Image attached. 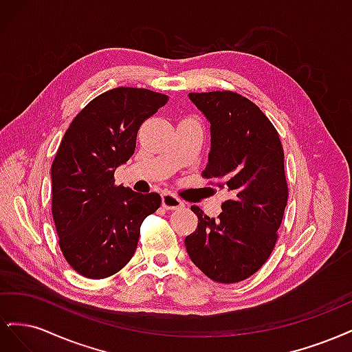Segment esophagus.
<instances>
[{"label":"esophagus","instance_id":"obj_1","mask_svg":"<svg viewBox=\"0 0 352 352\" xmlns=\"http://www.w3.org/2000/svg\"><path fill=\"white\" fill-rule=\"evenodd\" d=\"M162 204L166 210H179L185 206L182 199L170 192H166L162 195Z\"/></svg>","mask_w":352,"mask_h":352}]
</instances>
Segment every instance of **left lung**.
<instances>
[{
  "mask_svg": "<svg viewBox=\"0 0 352 352\" xmlns=\"http://www.w3.org/2000/svg\"><path fill=\"white\" fill-rule=\"evenodd\" d=\"M210 123L211 148L204 177L216 179L230 199L217 219L192 206L198 217L185 238L189 258L210 279L235 283L269 258L287 202L283 148L264 113L230 91L190 92Z\"/></svg>",
  "mask_w": 352,
  "mask_h": 352,
  "instance_id": "1",
  "label": "left lung"
}]
</instances>
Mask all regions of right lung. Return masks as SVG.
<instances>
[{
	"mask_svg": "<svg viewBox=\"0 0 352 352\" xmlns=\"http://www.w3.org/2000/svg\"><path fill=\"white\" fill-rule=\"evenodd\" d=\"M168 101L142 88H114L94 98L63 136L51 166L52 217L60 250L72 267L104 279L129 263L146 216L162 204L157 192L114 185L129 160L141 124Z\"/></svg>",
	"mask_w": 352,
	"mask_h": 352,
	"instance_id": "add662e5",
	"label": "right lung"
}]
</instances>
